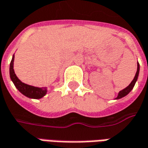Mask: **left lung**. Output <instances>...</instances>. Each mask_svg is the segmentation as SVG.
I'll return each instance as SVG.
<instances>
[{"instance_id": "left-lung-1", "label": "left lung", "mask_w": 148, "mask_h": 148, "mask_svg": "<svg viewBox=\"0 0 148 148\" xmlns=\"http://www.w3.org/2000/svg\"><path fill=\"white\" fill-rule=\"evenodd\" d=\"M139 62H138V63H137V71H136V74H135V77H134V79L132 80V82H131V84L129 85L127 87H126V88L123 89V90H121V91L119 93V95H118V97L116 98V99H121V98L124 97V96L128 95V94L131 92V90L133 89L134 86H135V82H136V81H137V78H138V76H139Z\"/></svg>"}]
</instances>
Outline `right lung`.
<instances>
[{
    "label": "right lung",
    "mask_w": 148,
    "mask_h": 148,
    "mask_svg": "<svg viewBox=\"0 0 148 148\" xmlns=\"http://www.w3.org/2000/svg\"><path fill=\"white\" fill-rule=\"evenodd\" d=\"M13 61H14V55L13 56L12 61L10 62V67H9V74H10V77L11 80L15 85L17 90L23 94L24 95H25L28 98H31V99H41L43 96L46 94V89L45 88H38V87H35L33 86H29V85L25 84L24 82H21L18 77H16V75L14 73V70H13Z\"/></svg>",
    "instance_id": "add662e5"
}]
</instances>
